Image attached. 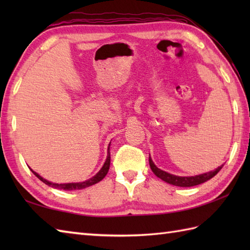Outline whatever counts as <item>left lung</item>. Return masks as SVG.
<instances>
[{
  "label": "left lung",
  "instance_id": "1",
  "mask_svg": "<svg viewBox=\"0 0 250 250\" xmlns=\"http://www.w3.org/2000/svg\"><path fill=\"white\" fill-rule=\"evenodd\" d=\"M149 166H150L151 171L155 173L156 176L161 178L162 180H164V182L167 184L178 186V187H193V186L203 184V183L207 182L208 179L213 178L215 175L222 168L224 164L217 167L215 171H210V172L203 173L200 175H195V176H177V175H173V174H169L166 171H162V169L158 168L156 167V164L153 163V161L151 160L150 155H149Z\"/></svg>",
  "mask_w": 250,
  "mask_h": 250
}]
</instances>
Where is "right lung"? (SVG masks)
Returning a JSON list of instances; mask_svg holds the SVG:
<instances>
[{
  "label": "right lung",
  "mask_w": 250,
  "mask_h": 250,
  "mask_svg": "<svg viewBox=\"0 0 250 250\" xmlns=\"http://www.w3.org/2000/svg\"><path fill=\"white\" fill-rule=\"evenodd\" d=\"M110 146V144H109ZM109 146H108V150H107V158H106V161L104 162L102 168L100 169V171L94 175L93 177H91L88 180H84V182H81V183H67V184H56V183H51L49 180H47L45 178H43L41 176V175L37 174L36 172H34L33 169L31 168L32 173H33L35 176L39 178L40 180H42L44 184L48 185L49 187L52 188H56V189H61V190H81V189H84L87 187H90V186H92L94 184H98L99 182H101L105 176L106 174H107L108 169H109V166H110V152H109Z\"/></svg>",
  "instance_id": "1"
}]
</instances>
